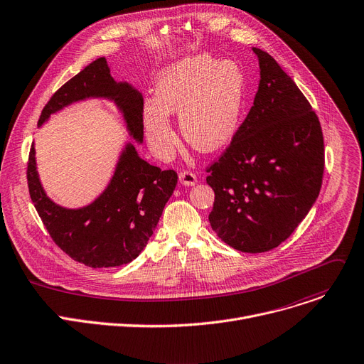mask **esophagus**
<instances>
[{
    "instance_id": "esophagus-1",
    "label": "esophagus",
    "mask_w": 364,
    "mask_h": 364,
    "mask_svg": "<svg viewBox=\"0 0 364 364\" xmlns=\"http://www.w3.org/2000/svg\"><path fill=\"white\" fill-rule=\"evenodd\" d=\"M178 180H180V183H181L183 186H187V187L195 186V184L198 183L196 176L193 174V173H190V171H181V173L178 174Z\"/></svg>"
}]
</instances>
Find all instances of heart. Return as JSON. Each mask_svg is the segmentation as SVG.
<instances>
[{
    "label": "heart",
    "instance_id": "1",
    "mask_svg": "<svg viewBox=\"0 0 364 364\" xmlns=\"http://www.w3.org/2000/svg\"><path fill=\"white\" fill-rule=\"evenodd\" d=\"M243 95V71L231 60L195 55L166 67L155 85V98L143 104V129L152 151L166 159L177 146L169 115H178L183 137L199 151L221 149L237 129Z\"/></svg>",
    "mask_w": 364,
    "mask_h": 364
}]
</instances>
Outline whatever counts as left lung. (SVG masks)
I'll use <instances>...</instances> for the list:
<instances>
[{
    "label": "left lung",
    "mask_w": 364,
    "mask_h": 364,
    "mask_svg": "<svg viewBox=\"0 0 364 364\" xmlns=\"http://www.w3.org/2000/svg\"><path fill=\"white\" fill-rule=\"evenodd\" d=\"M259 86L243 124L206 177L212 230L240 252L278 247L316 202L323 176L321 123L294 80L259 48Z\"/></svg>",
    "instance_id": "obj_1"
}]
</instances>
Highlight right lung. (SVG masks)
<instances>
[{"instance_id":"add662e5","label":"right lung","mask_w":364,"mask_h":364,"mask_svg":"<svg viewBox=\"0 0 364 364\" xmlns=\"http://www.w3.org/2000/svg\"><path fill=\"white\" fill-rule=\"evenodd\" d=\"M87 100L114 104L129 136L137 144L143 143V96L132 83L114 80L105 58L90 63L53 95L42 109L38 127L53 114ZM35 155L33 143L28 184L41 220L60 249L90 268H114L141 253L178 178L173 169L162 171L140 158L134 143L127 141L101 195L89 205L65 208L46 195Z\"/></svg>"}]
</instances>
